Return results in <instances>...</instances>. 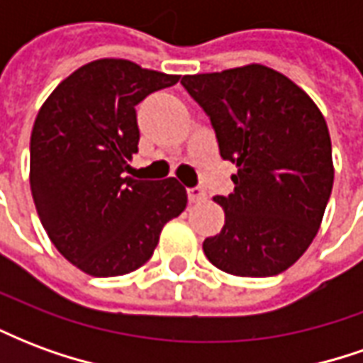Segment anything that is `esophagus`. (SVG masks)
<instances>
[{
  "mask_svg": "<svg viewBox=\"0 0 363 363\" xmlns=\"http://www.w3.org/2000/svg\"><path fill=\"white\" fill-rule=\"evenodd\" d=\"M186 194H189L190 204H198V202H204L206 200V192L202 189H189Z\"/></svg>",
  "mask_w": 363,
  "mask_h": 363,
  "instance_id": "34e87169",
  "label": "esophagus"
}]
</instances>
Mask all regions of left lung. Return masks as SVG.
<instances>
[{
  "instance_id": "1",
  "label": "left lung",
  "mask_w": 363,
  "mask_h": 363,
  "mask_svg": "<svg viewBox=\"0 0 363 363\" xmlns=\"http://www.w3.org/2000/svg\"><path fill=\"white\" fill-rule=\"evenodd\" d=\"M184 89L210 116L221 157L235 163V190L213 200L225 225L202 245L213 267L267 278L311 245L335 167L327 122L289 77L262 64L184 75Z\"/></svg>"
}]
</instances>
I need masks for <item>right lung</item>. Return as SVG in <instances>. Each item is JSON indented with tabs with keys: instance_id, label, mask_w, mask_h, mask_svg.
Returning <instances> with one entry per match:
<instances>
[{
	"instance_id": "add662e5",
	"label": "right lung",
	"mask_w": 363,
	"mask_h": 363,
	"mask_svg": "<svg viewBox=\"0 0 363 363\" xmlns=\"http://www.w3.org/2000/svg\"><path fill=\"white\" fill-rule=\"evenodd\" d=\"M179 75L101 58L66 77L36 114L30 192L54 247L82 272L108 278L143 267L167 221L186 208L177 179L128 177L138 153L135 104Z\"/></svg>"
}]
</instances>
